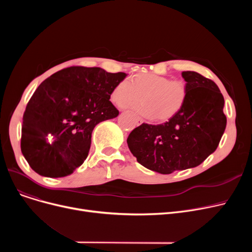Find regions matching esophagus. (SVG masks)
Masks as SVG:
<instances>
[{
    "instance_id": "34e87169",
    "label": "esophagus",
    "mask_w": 252,
    "mask_h": 252,
    "mask_svg": "<svg viewBox=\"0 0 252 252\" xmlns=\"http://www.w3.org/2000/svg\"><path fill=\"white\" fill-rule=\"evenodd\" d=\"M136 123H137V125H138V126H140V125H142L143 121H142V119H141L140 117H137V118H136Z\"/></svg>"
}]
</instances>
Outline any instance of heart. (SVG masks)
<instances>
[{"label": "heart", "mask_w": 252, "mask_h": 252, "mask_svg": "<svg viewBox=\"0 0 252 252\" xmlns=\"http://www.w3.org/2000/svg\"><path fill=\"white\" fill-rule=\"evenodd\" d=\"M187 96L188 89L184 82L152 73L125 78L111 93L112 100L118 105L134 103L143 97V102L131 104V107L142 116L156 117L159 122L174 117L182 109Z\"/></svg>", "instance_id": "obj_1"}]
</instances>
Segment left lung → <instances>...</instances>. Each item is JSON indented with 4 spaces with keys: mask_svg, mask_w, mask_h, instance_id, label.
Masks as SVG:
<instances>
[{
    "mask_svg": "<svg viewBox=\"0 0 252 252\" xmlns=\"http://www.w3.org/2000/svg\"><path fill=\"white\" fill-rule=\"evenodd\" d=\"M182 76L188 89L182 109L164 124H142L126 140L140 164L162 175L202 163L218 148L227 126L219 87L195 71Z\"/></svg>",
    "mask_w": 252,
    "mask_h": 252,
    "instance_id": "8db88e82",
    "label": "left lung"
}]
</instances>
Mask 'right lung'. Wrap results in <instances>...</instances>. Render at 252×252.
<instances>
[{
	"instance_id": "right-lung-1",
	"label": "right lung",
	"mask_w": 252,
	"mask_h": 252,
	"mask_svg": "<svg viewBox=\"0 0 252 252\" xmlns=\"http://www.w3.org/2000/svg\"><path fill=\"white\" fill-rule=\"evenodd\" d=\"M126 75L73 66L38 86L25 108L21 130V152L35 173L61 178L83 164L93 129L119 114L109 99Z\"/></svg>"
}]
</instances>
